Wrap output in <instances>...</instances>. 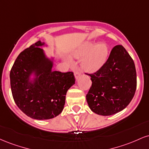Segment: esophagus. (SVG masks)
<instances>
[{"instance_id": "obj_1", "label": "esophagus", "mask_w": 149, "mask_h": 149, "mask_svg": "<svg viewBox=\"0 0 149 149\" xmlns=\"http://www.w3.org/2000/svg\"><path fill=\"white\" fill-rule=\"evenodd\" d=\"M74 76L76 77V79L77 80L78 78H79L80 76V73L79 71V70H76V71H75L74 72Z\"/></svg>"}]
</instances>
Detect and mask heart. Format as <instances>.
Returning a JSON list of instances; mask_svg holds the SVG:
<instances>
[{"mask_svg":"<svg viewBox=\"0 0 149 149\" xmlns=\"http://www.w3.org/2000/svg\"><path fill=\"white\" fill-rule=\"evenodd\" d=\"M109 49L104 43L95 44L86 42L78 53V57H85L83 61V67L89 72L96 71L100 69L107 61Z\"/></svg>","mask_w":149,"mask_h":149,"instance_id":"obj_1","label":"heart"}]
</instances>
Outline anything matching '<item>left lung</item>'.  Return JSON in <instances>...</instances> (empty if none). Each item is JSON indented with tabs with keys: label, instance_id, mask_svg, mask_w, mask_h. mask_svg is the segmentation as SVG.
I'll return each mask as SVG.
<instances>
[{
	"label": "left lung",
	"instance_id": "8db88e82",
	"mask_svg": "<svg viewBox=\"0 0 149 149\" xmlns=\"http://www.w3.org/2000/svg\"><path fill=\"white\" fill-rule=\"evenodd\" d=\"M88 75L92 83L86 100L95 113L113 115L123 110L132 100L136 88V69L123 45H116L102 67Z\"/></svg>",
	"mask_w": 149,
	"mask_h": 149
}]
</instances>
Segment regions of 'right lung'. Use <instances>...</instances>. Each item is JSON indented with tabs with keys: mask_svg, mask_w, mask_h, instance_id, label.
Segmentation results:
<instances>
[{
	"mask_svg": "<svg viewBox=\"0 0 149 149\" xmlns=\"http://www.w3.org/2000/svg\"><path fill=\"white\" fill-rule=\"evenodd\" d=\"M40 40L18 55L10 73V86L17 106L29 117L37 120L53 118L64 109L67 90L75 83L73 73L52 71V62L39 46ZM37 78L31 83L30 75Z\"/></svg>",
	"mask_w": 149,
	"mask_h": 149,
	"instance_id": "right-lung-1",
	"label": "right lung"
}]
</instances>
